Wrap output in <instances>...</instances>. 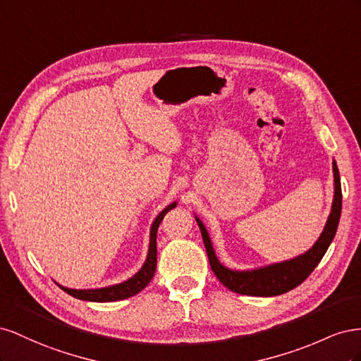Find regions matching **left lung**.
I'll use <instances>...</instances> for the list:
<instances>
[{"instance_id": "8db88e82", "label": "left lung", "mask_w": 361, "mask_h": 361, "mask_svg": "<svg viewBox=\"0 0 361 361\" xmlns=\"http://www.w3.org/2000/svg\"><path fill=\"white\" fill-rule=\"evenodd\" d=\"M333 173L334 199L331 212L329 220H326L324 231L318 241L314 243V245L309 251H305V253L290 260L279 262V264H272L268 267H262L250 271H235L227 268L221 265V262L216 259L209 233H207L203 223L195 216V221H197L200 227L207 257H209L211 268L216 279L232 292L241 295H251V297H276V295L286 293L293 288L300 286L301 283L312 274V271L318 267L321 259L326 253V250H329L331 241L334 239L338 220H341L342 187L336 161H333Z\"/></svg>"}]
</instances>
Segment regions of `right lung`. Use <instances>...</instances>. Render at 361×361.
<instances>
[{
	"label": "right lung",
	"instance_id": "right-lung-1",
	"mask_svg": "<svg viewBox=\"0 0 361 361\" xmlns=\"http://www.w3.org/2000/svg\"><path fill=\"white\" fill-rule=\"evenodd\" d=\"M176 204H178L176 202L169 204L166 209L159 212V215L155 218V221L152 223L147 257H146L145 265L141 267V269L137 272L135 276L128 279L126 281L118 283V285H113L108 288H99V289H69V288H64L60 285L59 286L66 293L72 295L73 298L84 300V301H94V302L125 300L129 297H134V295L143 290L149 285V281L154 279L155 269H157V232H158V227L162 221L164 215H166L170 209H173Z\"/></svg>",
	"mask_w": 361,
	"mask_h": 361
}]
</instances>
